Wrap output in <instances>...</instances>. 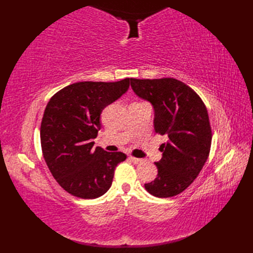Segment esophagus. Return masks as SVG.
<instances>
[{
  "mask_svg": "<svg viewBox=\"0 0 253 253\" xmlns=\"http://www.w3.org/2000/svg\"><path fill=\"white\" fill-rule=\"evenodd\" d=\"M129 160H131L133 163L135 164H140L142 163V160L141 159H138V158H133V157H129Z\"/></svg>",
  "mask_w": 253,
  "mask_h": 253,
  "instance_id": "1",
  "label": "esophagus"
}]
</instances>
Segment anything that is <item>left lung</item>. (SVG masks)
Masks as SVG:
<instances>
[{
  "label": "left lung",
  "instance_id": "8db88e82",
  "mask_svg": "<svg viewBox=\"0 0 253 253\" xmlns=\"http://www.w3.org/2000/svg\"><path fill=\"white\" fill-rule=\"evenodd\" d=\"M130 84L139 98L152 104L155 132L168 137L160 147L162 159L154 163L157 178L144 188L158 198L179 195L209 158L212 131L207 107L195 91L174 78H131Z\"/></svg>",
  "mask_w": 253,
  "mask_h": 253
}]
</instances>
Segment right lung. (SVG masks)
Listing matches in <instances>:
<instances>
[{
	"mask_svg": "<svg viewBox=\"0 0 253 253\" xmlns=\"http://www.w3.org/2000/svg\"><path fill=\"white\" fill-rule=\"evenodd\" d=\"M129 88L121 82H82L58 91L47 103L40 128L41 148L51 174L64 190L82 199H95L110 189L123 152L93 149L105 106Z\"/></svg>",
	"mask_w": 253,
	"mask_h": 253,
	"instance_id": "obj_1",
	"label": "right lung"
}]
</instances>
